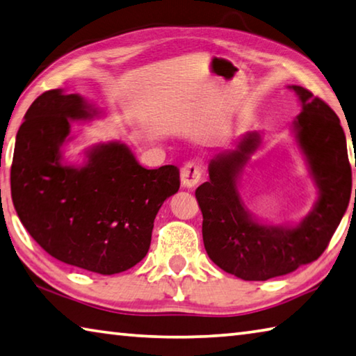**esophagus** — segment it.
<instances>
[{"mask_svg": "<svg viewBox=\"0 0 356 356\" xmlns=\"http://www.w3.org/2000/svg\"><path fill=\"white\" fill-rule=\"evenodd\" d=\"M203 167L198 161H189L181 167V184L184 188H194L200 183Z\"/></svg>", "mask_w": 356, "mask_h": 356, "instance_id": "esophagus-1", "label": "esophagus"}]
</instances>
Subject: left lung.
I'll use <instances>...</instances> for the list:
<instances>
[{
  "mask_svg": "<svg viewBox=\"0 0 356 356\" xmlns=\"http://www.w3.org/2000/svg\"><path fill=\"white\" fill-rule=\"evenodd\" d=\"M289 89L300 98L296 137L319 191L313 211L297 227L264 225L248 213L238 179L259 147L258 133L245 134L234 149L217 154L208 168L209 179L195 191L208 257L245 282H266L316 261L328 247L350 200L352 167L339 117L305 87Z\"/></svg>",
  "mask_w": 356,
  "mask_h": 356,
  "instance_id": "obj_1",
  "label": "left lung"
}]
</instances>
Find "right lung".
Wrapping results in <instances>:
<instances>
[{
  "label": "right lung",
  "instance_id": "add662e5",
  "mask_svg": "<svg viewBox=\"0 0 356 356\" xmlns=\"http://www.w3.org/2000/svg\"><path fill=\"white\" fill-rule=\"evenodd\" d=\"M97 114L78 93H42L17 133L10 191L23 227L48 254L112 275L147 254L154 217L179 189V170H148L118 142L93 147L84 165H65L60 147L70 120Z\"/></svg>",
  "mask_w": 356,
  "mask_h": 356
}]
</instances>
